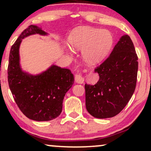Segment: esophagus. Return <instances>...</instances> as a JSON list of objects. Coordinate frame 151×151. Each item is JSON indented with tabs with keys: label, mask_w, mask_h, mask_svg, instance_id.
I'll return each instance as SVG.
<instances>
[{
	"label": "esophagus",
	"mask_w": 151,
	"mask_h": 151,
	"mask_svg": "<svg viewBox=\"0 0 151 151\" xmlns=\"http://www.w3.org/2000/svg\"><path fill=\"white\" fill-rule=\"evenodd\" d=\"M75 80L76 83H84V78H83V76L82 75V74L80 73H77L75 75Z\"/></svg>",
	"instance_id": "34e87169"
}]
</instances>
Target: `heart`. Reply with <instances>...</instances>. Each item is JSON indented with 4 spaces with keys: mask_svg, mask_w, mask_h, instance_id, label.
I'll return each mask as SVG.
<instances>
[{
    "mask_svg": "<svg viewBox=\"0 0 151 151\" xmlns=\"http://www.w3.org/2000/svg\"><path fill=\"white\" fill-rule=\"evenodd\" d=\"M68 42L73 50H82L86 62L95 64L101 61L108 54L114 38L111 33L107 29L80 27L71 33Z\"/></svg>",
    "mask_w": 151,
    "mask_h": 151,
    "instance_id": "1",
    "label": "heart"
}]
</instances>
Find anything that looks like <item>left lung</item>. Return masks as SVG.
<instances>
[{
    "mask_svg": "<svg viewBox=\"0 0 151 151\" xmlns=\"http://www.w3.org/2000/svg\"><path fill=\"white\" fill-rule=\"evenodd\" d=\"M94 71L99 79L93 85H85L86 108L95 118H111L125 107L135 91L138 56L130 36L123 35Z\"/></svg>",
    "mask_w": 151,
    "mask_h": 151,
    "instance_id": "8db88e82",
    "label": "left lung"
}]
</instances>
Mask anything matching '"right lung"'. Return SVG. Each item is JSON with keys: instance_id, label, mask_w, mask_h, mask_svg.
<instances>
[{"instance_id": "add662e5", "label": "right lung", "mask_w": 151, "mask_h": 151, "mask_svg": "<svg viewBox=\"0 0 151 151\" xmlns=\"http://www.w3.org/2000/svg\"><path fill=\"white\" fill-rule=\"evenodd\" d=\"M35 33L47 34L42 28L29 25L12 45L8 82L15 101L26 117L35 121H49L61 114L64 97L74 83V76L69 69L56 65L35 76L22 71L19 54L20 44L23 38Z\"/></svg>"}]
</instances>
